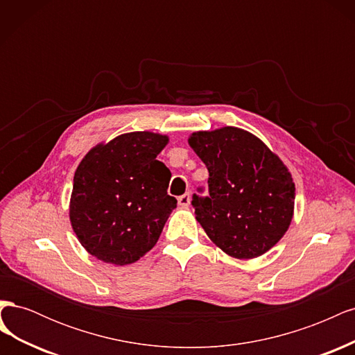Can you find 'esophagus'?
<instances>
[{
    "instance_id": "obj_1",
    "label": "esophagus",
    "mask_w": 355,
    "mask_h": 355,
    "mask_svg": "<svg viewBox=\"0 0 355 355\" xmlns=\"http://www.w3.org/2000/svg\"><path fill=\"white\" fill-rule=\"evenodd\" d=\"M178 202H179V206H180V207L187 209V207L189 206V202H191V196H189V192H187V194H184V196H180V197L178 198Z\"/></svg>"
}]
</instances>
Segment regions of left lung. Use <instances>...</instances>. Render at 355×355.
I'll return each instance as SVG.
<instances>
[{"instance_id":"obj_1","label":"left lung","mask_w":355,"mask_h":355,"mask_svg":"<svg viewBox=\"0 0 355 355\" xmlns=\"http://www.w3.org/2000/svg\"><path fill=\"white\" fill-rule=\"evenodd\" d=\"M188 144L209 170V196H192L209 239L237 259L270 250L293 218L295 184L283 161L237 127L192 133Z\"/></svg>"}]
</instances>
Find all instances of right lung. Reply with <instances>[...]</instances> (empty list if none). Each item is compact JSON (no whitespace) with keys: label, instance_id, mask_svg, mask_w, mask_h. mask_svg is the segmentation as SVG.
I'll list each match as a JSON object with an SVG mask.
<instances>
[{"label":"right lung","instance_id":"1","mask_svg":"<svg viewBox=\"0 0 355 355\" xmlns=\"http://www.w3.org/2000/svg\"><path fill=\"white\" fill-rule=\"evenodd\" d=\"M168 137L133 132L90 149L73 176L69 219L98 259L128 265L155 245L176 198L170 170L157 159Z\"/></svg>","mask_w":355,"mask_h":355}]
</instances>
